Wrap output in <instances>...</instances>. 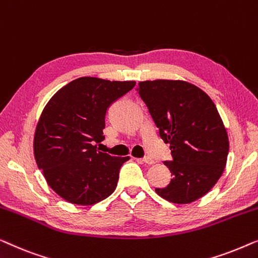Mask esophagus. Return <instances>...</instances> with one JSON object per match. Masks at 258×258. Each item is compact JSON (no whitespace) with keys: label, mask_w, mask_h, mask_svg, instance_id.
Returning <instances> with one entry per match:
<instances>
[{"label":"esophagus","mask_w":258,"mask_h":258,"mask_svg":"<svg viewBox=\"0 0 258 258\" xmlns=\"http://www.w3.org/2000/svg\"><path fill=\"white\" fill-rule=\"evenodd\" d=\"M143 161H144L146 165H153V164H154V160H153V159H152V158H145Z\"/></svg>","instance_id":"34e87169"}]
</instances>
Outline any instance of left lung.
Wrapping results in <instances>:
<instances>
[{"label":"left lung","instance_id":"1","mask_svg":"<svg viewBox=\"0 0 258 258\" xmlns=\"http://www.w3.org/2000/svg\"><path fill=\"white\" fill-rule=\"evenodd\" d=\"M137 90L173 157L165 162L170 182L155 191L176 205L199 200L222 175L229 152L215 104L200 88L184 81L140 82Z\"/></svg>","mask_w":258,"mask_h":258}]
</instances>
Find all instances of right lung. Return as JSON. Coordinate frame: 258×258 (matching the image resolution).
<instances>
[{"mask_svg": "<svg viewBox=\"0 0 258 258\" xmlns=\"http://www.w3.org/2000/svg\"><path fill=\"white\" fill-rule=\"evenodd\" d=\"M133 81L81 77L63 86L45 105L34 137V155L46 182L61 199L91 206L113 193L130 157L97 150L105 139V115L131 91Z\"/></svg>", "mask_w": 258, "mask_h": 258, "instance_id": "obj_1", "label": "right lung"}]
</instances>
